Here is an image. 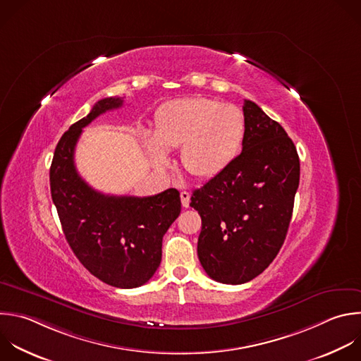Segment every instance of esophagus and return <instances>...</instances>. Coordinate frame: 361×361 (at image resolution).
<instances>
[{
  "instance_id": "esophagus-1",
  "label": "esophagus",
  "mask_w": 361,
  "mask_h": 361,
  "mask_svg": "<svg viewBox=\"0 0 361 361\" xmlns=\"http://www.w3.org/2000/svg\"><path fill=\"white\" fill-rule=\"evenodd\" d=\"M180 197H181V204L184 208H188L190 207V192L188 191H181L180 192Z\"/></svg>"
}]
</instances>
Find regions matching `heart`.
I'll list each match as a JSON object with an SVG mask.
<instances>
[{"mask_svg":"<svg viewBox=\"0 0 361 361\" xmlns=\"http://www.w3.org/2000/svg\"><path fill=\"white\" fill-rule=\"evenodd\" d=\"M245 137V117L233 104L208 97H180L161 104L154 116V133L145 132L153 161L166 167L167 150L181 145V163L195 178L222 174L238 157Z\"/></svg>","mask_w":361,"mask_h":361,"instance_id":"obj_1","label":"heart"}]
</instances>
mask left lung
<instances>
[{
  "mask_svg": "<svg viewBox=\"0 0 361 361\" xmlns=\"http://www.w3.org/2000/svg\"><path fill=\"white\" fill-rule=\"evenodd\" d=\"M243 153L192 191L202 228L197 252L207 275L241 285L276 258L292 218L300 163L285 129L257 103L244 102Z\"/></svg>",
  "mask_w": 361,
  "mask_h": 361,
  "instance_id": "1",
  "label": "left lung"
}]
</instances>
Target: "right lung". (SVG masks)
Returning <instances> with one entry per match:
<instances>
[{
    "label": "right lung",
    "mask_w": 361,
    "mask_h": 361,
    "mask_svg": "<svg viewBox=\"0 0 361 361\" xmlns=\"http://www.w3.org/2000/svg\"><path fill=\"white\" fill-rule=\"evenodd\" d=\"M122 104L123 97H104L63 133L49 181L65 238L80 264L110 286L132 289L149 282L157 271L163 236L180 215L181 201L176 188L152 197L107 195L93 190L76 171L73 156L83 128Z\"/></svg>",
    "instance_id": "add662e5"
}]
</instances>
